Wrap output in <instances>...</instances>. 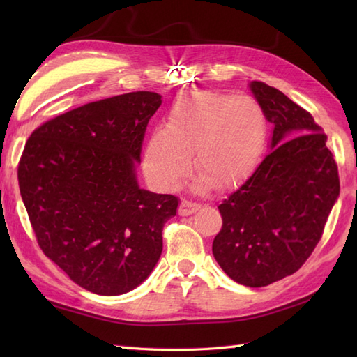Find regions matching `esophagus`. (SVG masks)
Segmentation results:
<instances>
[{
  "label": "esophagus",
  "mask_w": 357,
  "mask_h": 357,
  "mask_svg": "<svg viewBox=\"0 0 357 357\" xmlns=\"http://www.w3.org/2000/svg\"><path fill=\"white\" fill-rule=\"evenodd\" d=\"M199 208V206L198 204H195V202H190V201H183L181 202V206H179V215L181 216H188V215H193L196 210Z\"/></svg>",
  "instance_id": "1"
}]
</instances>
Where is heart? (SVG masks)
I'll list each match as a JSON object with an SVG mask.
<instances>
[{
  "label": "heart",
  "instance_id": "1",
  "mask_svg": "<svg viewBox=\"0 0 357 357\" xmlns=\"http://www.w3.org/2000/svg\"><path fill=\"white\" fill-rule=\"evenodd\" d=\"M267 138V119L250 96L193 93L173 105L167 127L151 132L144 170L162 190H174L192 169L218 190L236 187L255 170Z\"/></svg>",
  "mask_w": 357,
  "mask_h": 357
}]
</instances>
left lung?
I'll list each match as a JSON object with an SVG mask.
<instances>
[{"mask_svg":"<svg viewBox=\"0 0 357 357\" xmlns=\"http://www.w3.org/2000/svg\"><path fill=\"white\" fill-rule=\"evenodd\" d=\"M273 124L270 151L224 199L213 256L234 282L265 287L293 275L313 253L339 198L327 135L307 110L261 81L248 84Z\"/></svg>","mask_w":357,"mask_h":357,"instance_id":"8db88e82","label":"left lung"}]
</instances>
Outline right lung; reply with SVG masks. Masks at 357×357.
<instances>
[{
	"label": "right lung",
	"instance_id": "obj_1",
	"mask_svg": "<svg viewBox=\"0 0 357 357\" xmlns=\"http://www.w3.org/2000/svg\"><path fill=\"white\" fill-rule=\"evenodd\" d=\"M162 100L132 92L89 102L30 135L18 165L22 202L44 255L86 290L118 296L162 253L178 198L136 178L149 119Z\"/></svg>",
	"mask_w": 357,
	"mask_h": 357
}]
</instances>
